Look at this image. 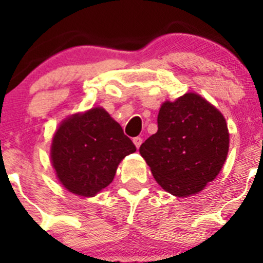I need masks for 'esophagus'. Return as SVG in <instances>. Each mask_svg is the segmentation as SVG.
<instances>
[{"mask_svg": "<svg viewBox=\"0 0 263 263\" xmlns=\"http://www.w3.org/2000/svg\"><path fill=\"white\" fill-rule=\"evenodd\" d=\"M134 143L137 148H140V146L142 144V138L141 137H135L134 138Z\"/></svg>", "mask_w": 263, "mask_h": 263, "instance_id": "1", "label": "esophagus"}]
</instances>
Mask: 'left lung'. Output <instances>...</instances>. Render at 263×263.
Masks as SVG:
<instances>
[{"label":"left lung","mask_w":263,"mask_h":263,"mask_svg":"<svg viewBox=\"0 0 263 263\" xmlns=\"http://www.w3.org/2000/svg\"><path fill=\"white\" fill-rule=\"evenodd\" d=\"M158 131L140 147L157 183L176 197H188L215 179L229 151L221 112L201 96L185 93L159 110Z\"/></svg>","instance_id":"left-lung-1"}]
</instances>
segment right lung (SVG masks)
Returning <instances> with one entry per match:
<instances>
[{"label": "right lung", "instance_id": "right-lung-1", "mask_svg": "<svg viewBox=\"0 0 263 263\" xmlns=\"http://www.w3.org/2000/svg\"><path fill=\"white\" fill-rule=\"evenodd\" d=\"M136 146L104 108L69 117L55 132L52 163L60 183L81 197H93L112 182L119 163Z\"/></svg>", "mask_w": 263, "mask_h": 263}]
</instances>
